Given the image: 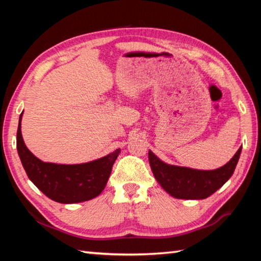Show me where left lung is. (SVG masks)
<instances>
[{"mask_svg":"<svg viewBox=\"0 0 261 261\" xmlns=\"http://www.w3.org/2000/svg\"><path fill=\"white\" fill-rule=\"evenodd\" d=\"M241 152L242 147L230 161L214 170H199L168 165L152 151H148V160L154 177L167 193L177 199L197 200L210 197L231 177Z\"/></svg>","mask_w":261,"mask_h":261,"instance_id":"1","label":"left lung"}]
</instances>
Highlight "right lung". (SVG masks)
<instances>
[{"label": "right lung", "instance_id": "right-lung-1", "mask_svg": "<svg viewBox=\"0 0 261 261\" xmlns=\"http://www.w3.org/2000/svg\"><path fill=\"white\" fill-rule=\"evenodd\" d=\"M21 117L23 113L17 130V151L31 182L43 194L61 204H76L93 199L103 191L120 148L106 156L78 165L43 162L26 147L20 130Z\"/></svg>", "mask_w": 261, "mask_h": 261}]
</instances>
